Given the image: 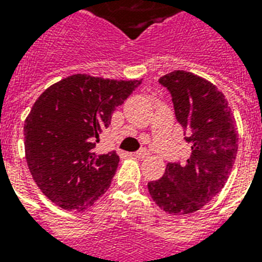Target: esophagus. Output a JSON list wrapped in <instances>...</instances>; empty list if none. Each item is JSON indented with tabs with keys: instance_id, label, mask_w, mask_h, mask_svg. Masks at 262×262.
<instances>
[{
	"instance_id": "1",
	"label": "esophagus",
	"mask_w": 262,
	"mask_h": 262,
	"mask_svg": "<svg viewBox=\"0 0 262 262\" xmlns=\"http://www.w3.org/2000/svg\"><path fill=\"white\" fill-rule=\"evenodd\" d=\"M149 155H151V154H149V151H148V149H140V151H137L135 154V156H137V158H140V159L148 158Z\"/></svg>"
}]
</instances>
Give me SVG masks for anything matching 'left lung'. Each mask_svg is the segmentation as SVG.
<instances>
[{"instance_id":"obj_1","label":"left lung","mask_w":262,"mask_h":262,"mask_svg":"<svg viewBox=\"0 0 262 262\" xmlns=\"http://www.w3.org/2000/svg\"><path fill=\"white\" fill-rule=\"evenodd\" d=\"M159 83L171 95L190 155L168 163L162 178L148 182V191L170 215H187L209 203L227 182L238 151L235 121L224 95L203 77L174 71Z\"/></svg>"}]
</instances>
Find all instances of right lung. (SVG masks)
Returning <instances> with one entry per match:
<instances>
[{
	"instance_id": "obj_1",
	"label": "right lung",
	"mask_w": 262,
	"mask_h": 262,
	"mask_svg": "<svg viewBox=\"0 0 262 262\" xmlns=\"http://www.w3.org/2000/svg\"><path fill=\"white\" fill-rule=\"evenodd\" d=\"M141 80L73 75L47 88L24 123L31 175L53 203L84 211L108 189L118 167L115 151L95 152L111 115Z\"/></svg>"
}]
</instances>
